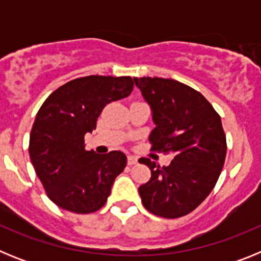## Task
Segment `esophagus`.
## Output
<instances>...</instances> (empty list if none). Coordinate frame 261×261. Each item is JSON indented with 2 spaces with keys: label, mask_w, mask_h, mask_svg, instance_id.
I'll list each match as a JSON object with an SVG mask.
<instances>
[{
  "label": "esophagus",
  "mask_w": 261,
  "mask_h": 261,
  "mask_svg": "<svg viewBox=\"0 0 261 261\" xmlns=\"http://www.w3.org/2000/svg\"><path fill=\"white\" fill-rule=\"evenodd\" d=\"M137 156H135V155H128V165L129 166H132V165H136V163H137Z\"/></svg>",
  "instance_id": "34e87169"
}]
</instances>
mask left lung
I'll list each match as a JSON object with an SVG mask.
<instances>
[{
    "mask_svg": "<svg viewBox=\"0 0 261 261\" xmlns=\"http://www.w3.org/2000/svg\"><path fill=\"white\" fill-rule=\"evenodd\" d=\"M150 106L151 150L174 154L168 166L140 158L151 177L138 188L146 211L177 218L195 211L216 186L226 156L220 115L192 87L168 78H133Z\"/></svg>",
    "mask_w": 261,
    "mask_h": 261,
    "instance_id": "left-lung-1",
    "label": "left lung"
}]
</instances>
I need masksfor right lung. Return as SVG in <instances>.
Instances as JSON below:
<instances>
[{
  "label": "right lung",
  "mask_w": 261,
  "mask_h": 261,
  "mask_svg": "<svg viewBox=\"0 0 261 261\" xmlns=\"http://www.w3.org/2000/svg\"><path fill=\"white\" fill-rule=\"evenodd\" d=\"M130 77L89 75L53 91L43 103L30 135V158L48 197L78 214L99 211L126 166L123 151L85 150V135L108 103L126 98Z\"/></svg>",
  "instance_id": "obj_1"
}]
</instances>
